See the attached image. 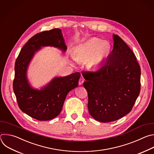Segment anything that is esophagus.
<instances>
[{
  "label": "esophagus",
  "mask_w": 154,
  "mask_h": 154,
  "mask_svg": "<svg viewBox=\"0 0 154 154\" xmlns=\"http://www.w3.org/2000/svg\"><path fill=\"white\" fill-rule=\"evenodd\" d=\"M84 79L82 77L80 78V79H79V85H82L84 82Z\"/></svg>",
  "instance_id": "1"
}]
</instances>
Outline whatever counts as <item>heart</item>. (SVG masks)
<instances>
[{"label": "heart", "mask_w": 154, "mask_h": 154, "mask_svg": "<svg viewBox=\"0 0 154 154\" xmlns=\"http://www.w3.org/2000/svg\"><path fill=\"white\" fill-rule=\"evenodd\" d=\"M112 50L109 42L93 38L75 47L73 57L79 62L86 60L85 64L88 68L95 69L107 59Z\"/></svg>", "instance_id": "b5f03b06"}]
</instances>
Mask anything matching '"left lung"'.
I'll list each match as a JSON object with an SVG mask.
<instances>
[{
  "instance_id": "obj_1",
  "label": "left lung",
  "mask_w": 154,
  "mask_h": 154,
  "mask_svg": "<svg viewBox=\"0 0 154 154\" xmlns=\"http://www.w3.org/2000/svg\"><path fill=\"white\" fill-rule=\"evenodd\" d=\"M113 39V50L104 64L97 70L82 72L89 113L102 122L129 113L141 88V69L135 54L118 35Z\"/></svg>"
}]
</instances>
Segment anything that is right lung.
<instances>
[{
    "label": "right lung",
    "mask_w": 154,
    "mask_h": 154,
    "mask_svg": "<svg viewBox=\"0 0 154 154\" xmlns=\"http://www.w3.org/2000/svg\"><path fill=\"white\" fill-rule=\"evenodd\" d=\"M47 46L66 51L60 29L45 31L31 38L21 49L14 66L13 86L18 106L23 112L39 121L52 119L60 113L68 93L78 87L81 76L79 72H76L56 77L41 90L32 87L26 76L28 65L35 53L41 47Z\"/></svg>",
    "instance_id": "obj_1"
}]
</instances>
